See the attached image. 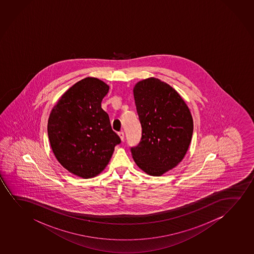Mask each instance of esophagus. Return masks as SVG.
<instances>
[{"instance_id": "34e87169", "label": "esophagus", "mask_w": 254, "mask_h": 254, "mask_svg": "<svg viewBox=\"0 0 254 254\" xmlns=\"http://www.w3.org/2000/svg\"><path fill=\"white\" fill-rule=\"evenodd\" d=\"M119 136H120V138H121V139H122V141L124 140V139H125V135H124V132H118Z\"/></svg>"}]
</instances>
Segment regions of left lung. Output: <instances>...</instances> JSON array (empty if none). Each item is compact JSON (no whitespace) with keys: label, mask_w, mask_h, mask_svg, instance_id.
Returning a JSON list of instances; mask_svg holds the SVG:
<instances>
[{"label":"left lung","mask_w":254,"mask_h":254,"mask_svg":"<svg viewBox=\"0 0 254 254\" xmlns=\"http://www.w3.org/2000/svg\"><path fill=\"white\" fill-rule=\"evenodd\" d=\"M141 139L131 147L137 166L160 176L183 160L191 143L193 122L184 100L170 85L156 78L140 80L133 87Z\"/></svg>","instance_id":"1"}]
</instances>
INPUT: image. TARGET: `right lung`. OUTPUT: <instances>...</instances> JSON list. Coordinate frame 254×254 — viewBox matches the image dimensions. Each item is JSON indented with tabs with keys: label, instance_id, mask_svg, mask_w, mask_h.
Returning a JSON list of instances; mask_svg holds the SVG:
<instances>
[{
	"label": "right lung",
	"instance_id": "1",
	"mask_svg": "<svg viewBox=\"0 0 254 254\" xmlns=\"http://www.w3.org/2000/svg\"><path fill=\"white\" fill-rule=\"evenodd\" d=\"M108 90L102 80L87 77L63 94L49 115L53 153L64 168L83 179L101 174L121 143L101 108Z\"/></svg>",
	"mask_w": 254,
	"mask_h": 254
}]
</instances>
